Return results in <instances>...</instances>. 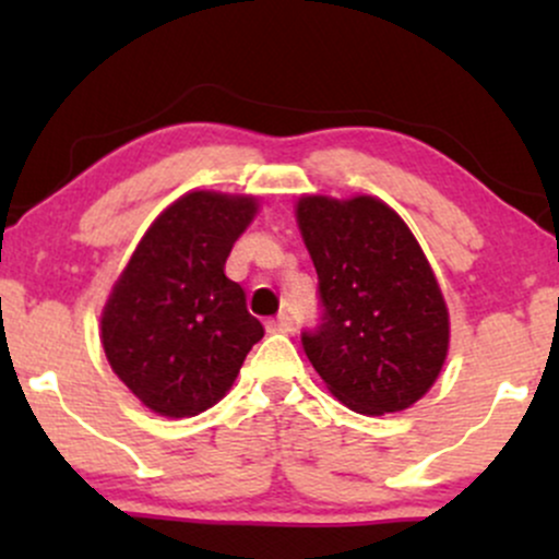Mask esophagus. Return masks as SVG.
Instances as JSON below:
<instances>
[{
  "label": "esophagus",
  "instance_id": "1",
  "mask_svg": "<svg viewBox=\"0 0 559 559\" xmlns=\"http://www.w3.org/2000/svg\"><path fill=\"white\" fill-rule=\"evenodd\" d=\"M292 318H288L286 316V312H284V316H278V318H273V320H267V323H265V329H267V333H288V331H292Z\"/></svg>",
  "mask_w": 559,
  "mask_h": 559
}]
</instances>
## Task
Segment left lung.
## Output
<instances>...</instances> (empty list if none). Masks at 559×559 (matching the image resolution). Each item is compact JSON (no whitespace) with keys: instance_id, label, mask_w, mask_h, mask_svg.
Returning a JSON list of instances; mask_svg holds the SVG:
<instances>
[{"instance_id":"8db88e82","label":"left lung","mask_w":559,"mask_h":559,"mask_svg":"<svg viewBox=\"0 0 559 559\" xmlns=\"http://www.w3.org/2000/svg\"><path fill=\"white\" fill-rule=\"evenodd\" d=\"M297 223L323 305L318 329L301 333L312 368L355 413L413 407L449 352L444 294L413 230L368 194H305Z\"/></svg>"}]
</instances>
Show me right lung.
Masks as SVG:
<instances>
[{"label":"right lung","instance_id":"obj_1","mask_svg":"<svg viewBox=\"0 0 559 559\" xmlns=\"http://www.w3.org/2000/svg\"><path fill=\"white\" fill-rule=\"evenodd\" d=\"M258 197L189 191L155 217L102 310L112 373L165 418H194L228 394L262 338L226 260Z\"/></svg>","mask_w":559,"mask_h":559}]
</instances>
